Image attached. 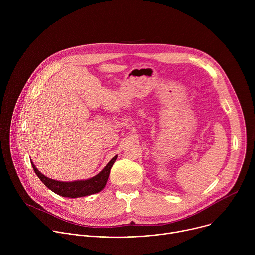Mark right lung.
I'll use <instances>...</instances> for the list:
<instances>
[{
    "label": "right lung",
    "mask_w": 255,
    "mask_h": 255,
    "mask_svg": "<svg viewBox=\"0 0 255 255\" xmlns=\"http://www.w3.org/2000/svg\"><path fill=\"white\" fill-rule=\"evenodd\" d=\"M116 159L117 155L109 161L108 164L97 175L89 179L76 181H58L55 179H51L43 175L37 168H36L33 162H31V164L35 173L37 174L40 180L53 193L65 198H80L97 194L105 188L109 174H110L111 167L113 166Z\"/></svg>",
    "instance_id": "obj_1"
}]
</instances>
